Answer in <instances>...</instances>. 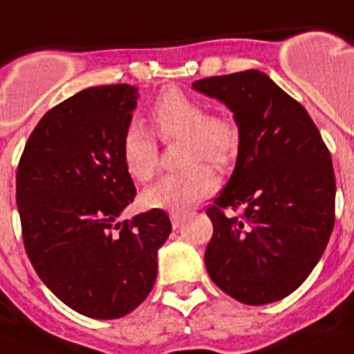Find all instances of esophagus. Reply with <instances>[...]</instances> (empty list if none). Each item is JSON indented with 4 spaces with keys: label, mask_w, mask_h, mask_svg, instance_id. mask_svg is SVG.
I'll use <instances>...</instances> for the list:
<instances>
[{
    "label": "esophagus",
    "mask_w": 354,
    "mask_h": 354,
    "mask_svg": "<svg viewBox=\"0 0 354 354\" xmlns=\"http://www.w3.org/2000/svg\"><path fill=\"white\" fill-rule=\"evenodd\" d=\"M169 219H171L174 228H179V226L183 225V221L186 219V214L185 212H171V214H169Z\"/></svg>",
    "instance_id": "obj_1"
}]
</instances>
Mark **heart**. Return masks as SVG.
Instances as JSON below:
<instances>
[{"label": "heart", "instance_id": "b5f03b06", "mask_svg": "<svg viewBox=\"0 0 354 354\" xmlns=\"http://www.w3.org/2000/svg\"><path fill=\"white\" fill-rule=\"evenodd\" d=\"M151 120L164 138L185 137L183 164L188 168L149 186L140 195L144 206L186 210L216 190V175L210 166L199 160L223 166L234 157L239 144V129L226 115L206 113V106L197 98L166 89L151 107ZM126 171L138 183H148L157 171L159 151L153 137L138 124H129L120 142Z\"/></svg>", "mask_w": 354, "mask_h": 354}]
</instances>
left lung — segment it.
<instances>
[{
    "label": "left lung",
    "mask_w": 354,
    "mask_h": 354,
    "mask_svg": "<svg viewBox=\"0 0 354 354\" xmlns=\"http://www.w3.org/2000/svg\"><path fill=\"white\" fill-rule=\"evenodd\" d=\"M223 102L239 129L237 160L206 210L212 281L247 305L289 296L320 261L335 226V171L318 128L299 102L256 69L192 84ZM241 207V218L226 216Z\"/></svg>",
    "instance_id": "obj_1"
}]
</instances>
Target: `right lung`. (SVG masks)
Here are the masks:
<instances>
[{
  "mask_svg": "<svg viewBox=\"0 0 354 354\" xmlns=\"http://www.w3.org/2000/svg\"><path fill=\"white\" fill-rule=\"evenodd\" d=\"M138 89L89 87L44 115L16 174L24 245L56 298L89 318H122L157 278L171 232L159 208L118 221L137 194L120 151Z\"/></svg>",
  "mask_w": 354,
  "mask_h": 354,
  "instance_id": "right-lung-1",
  "label": "right lung"
}]
</instances>
